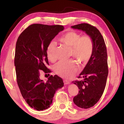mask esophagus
Listing matches in <instances>:
<instances>
[{
  "instance_id": "34e87169",
  "label": "esophagus",
  "mask_w": 124,
  "mask_h": 124,
  "mask_svg": "<svg viewBox=\"0 0 124 124\" xmlns=\"http://www.w3.org/2000/svg\"><path fill=\"white\" fill-rule=\"evenodd\" d=\"M63 82H64V84H65V85H68V84H70V82H69V81H68L66 80V79H64V80L63 81Z\"/></svg>"
}]
</instances>
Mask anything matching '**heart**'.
<instances>
[{"label":"heart","mask_w":124,"mask_h":124,"mask_svg":"<svg viewBox=\"0 0 124 124\" xmlns=\"http://www.w3.org/2000/svg\"><path fill=\"white\" fill-rule=\"evenodd\" d=\"M58 41L64 46L70 48V57L84 64L90 60L94 54V42L90 35L81 36V34L73 30L65 32L58 38ZM57 47L54 43H49L46 49L47 58L51 62L57 60ZM56 73L65 78H70L77 71L75 61L70 60L61 62L55 67Z\"/></svg>","instance_id":"heart-1"}]
</instances>
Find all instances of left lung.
Masks as SVG:
<instances>
[{"label":"left lung","mask_w":124,"mask_h":124,"mask_svg":"<svg viewBox=\"0 0 124 124\" xmlns=\"http://www.w3.org/2000/svg\"><path fill=\"white\" fill-rule=\"evenodd\" d=\"M85 31L94 42V54L78 78L81 81H73L79 89L73 102L81 108L92 107L99 101L106 87L108 74L107 52L102 35L96 27L87 23L72 26Z\"/></svg>","instance_id":"1"}]
</instances>
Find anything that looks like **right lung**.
<instances>
[{
    "label": "right lung",
    "mask_w": 124,
    "mask_h": 124,
    "mask_svg": "<svg viewBox=\"0 0 124 124\" xmlns=\"http://www.w3.org/2000/svg\"><path fill=\"white\" fill-rule=\"evenodd\" d=\"M62 25L34 23L21 33L16 45L15 66L20 92L29 106L42 111L50 107L54 94L64 86L62 78L51 75L46 82L40 78V70L51 72L47 56V46L59 32Z\"/></svg>",
    "instance_id": "add662e5"
}]
</instances>
